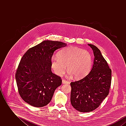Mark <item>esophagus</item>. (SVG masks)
I'll return each instance as SVG.
<instances>
[{
  "mask_svg": "<svg viewBox=\"0 0 126 126\" xmlns=\"http://www.w3.org/2000/svg\"><path fill=\"white\" fill-rule=\"evenodd\" d=\"M62 83L63 84H69V82L68 81H66L65 80L62 79Z\"/></svg>",
  "mask_w": 126,
  "mask_h": 126,
  "instance_id": "esophagus-1",
  "label": "esophagus"
}]
</instances>
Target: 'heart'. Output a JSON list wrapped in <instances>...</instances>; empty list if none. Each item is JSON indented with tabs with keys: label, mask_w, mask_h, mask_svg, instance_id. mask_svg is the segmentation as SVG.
I'll use <instances>...</instances> for the list:
<instances>
[{
	"label": "heart",
	"mask_w": 126,
	"mask_h": 126,
	"mask_svg": "<svg viewBox=\"0 0 126 126\" xmlns=\"http://www.w3.org/2000/svg\"><path fill=\"white\" fill-rule=\"evenodd\" d=\"M58 58L51 60V66L54 73L61 76L65 71L66 65L68 74L74 75L75 78H82L90 71L92 60L90 53L77 47L65 48L57 55Z\"/></svg>",
	"instance_id": "b5f03b06"
}]
</instances>
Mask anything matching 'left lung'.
<instances>
[{"label":"left lung","mask_w":126,"mask_h":126,"mask_svg":"<svg viewBox=\"0 0 126 126\" xmlns=\"http://www.w3.org/2000/svg\"><path fill=\"white\" fill-rule=\"evenodd\" d=\"M88 45L94 56L93 67L84 78L70 83L72 106L82 112L92 111L99 106L108 96L111 80V70L100 49L93 44Z\"/></svg>","instance_id":"obj_1"}]
</instances>
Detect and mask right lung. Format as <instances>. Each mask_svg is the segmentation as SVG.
<instances>
[{"label":"right lung","instance_id":"1","mask_svg":"<svg viewBox=\"0 0 126 126\" xmlns=\"http://www.w3.org/2000/svg\"><path fill=\"white\" fill-rule=\"evenodd\" d=\"M65 43L45 40L29 48L22 57L16 74L18 92L24 102L42 107L51 101L62 80L51 71V60L57 49Z\"/></svg>","mask_w":126,"mask_h":126}]
</instances>
